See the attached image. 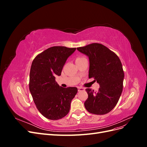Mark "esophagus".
Returning a JSON list of instances; mask_svg holds the SVG:
<instances>
[{"label": "esophagus", "instance_id": "34e87169", "mask_svg": "<svg viewBox=\"0 0 147 147\" xmlns=\"http://www.w3.org/2000/svg\"><path fill=\"white\" fill-rule=\"evenodd\" d=\"M84 89L82 87H78V91H84Z\"/></svg>", "mask_w": 147, "mask_h": 147}]
</instances>
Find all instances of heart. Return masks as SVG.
Returning <instances> with one entry per match:
<instances>
[{
  "label": "heart",
  "mask_w": 147,
  "mask_h": 147,
  "mask_svg": "<svg viewBox=\"0 0 147 147\" xmlns=\"http://www.w3.org/2000/svg\"><path fill=\"white\" fill-rule=\"evenodd\" d=\"M81 58H82V57H77V58L76 59V60H77V59H81Z\"/></svg>",
  "instance_id": "1"
}]
</instances>
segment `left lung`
<instances>
[{
    "label": "left lung",
    "instance_id": "left-lung-1",
    "mask_svg": "<svg viewBox=\"0 0 147 147\" xmlns=\"http://www.w3.org/2000/svg\"><path fill=\"white\" fill-rule=\"evenodd\" d=\"M77 50L89 57V78H94L100 85L97 91L86 89L88 97L84 107L92 114L108 113L117 104L123 91L124 74L121 61L100 43H91Z\"/></svg>",
    "mask_w": 147,
    "mask_h": 147
}]
</instances>
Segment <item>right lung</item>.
<instances>
[{"label": "right lung", "mask_w": 147, "mask_h": 147, "mask_svg": "<svg viewBox=\"0 0 147 147\" xmlns=\"http://www.w3.org/2000/svg\"><path fill=\"white\" fill-rule=\"evenodd\" d=\"M75 50L60 46L49 48L35 57L31 65L29 90L37 109L49 119L66 116L77 93L76 87L64 88L55 80V76L61 75L67 59Z\"/></svg>", "instance_id": "right-lung-1"}]
</instances>
